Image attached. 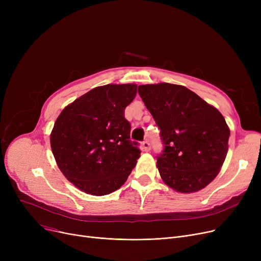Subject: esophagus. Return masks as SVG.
<instances>
[{
	"label": "esophagus",
	"mask_w": 261,
	"mask_h": 261,
	"mask_svg": "<svg viewBox=\"0 0 261 261\" xmlns=\"http://www.w3.org/2000/svg\"><path fill=\"white\" fill-rule=\"evenodd\" d=\"M142 149H143V151H146V152L149 151V150H150V143H149V141L143 142V144H142Z\"/></svg>",
	"instance_id": "esophagus-1"
}]
</instances>
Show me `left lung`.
Returning a JSON list of instances; mask_svg holds the SVG:
<instances>
[{"label":"left lung","mask_w":261,"mask_h":261,"mask_svg":"<svg viewBox=\"0 0 261 261\" xmlns=\"http://www.w3.org/2000/svg\"><path fill=\"white\" fill-rule=\"evenodd\" d=\"M139 94L161 130L162 180L183 194L207 186L228 150L229 128L222 114L183 86L162 82L139 87Z\"/></svg>","instance_id":"8db88e82"}]
</instances>
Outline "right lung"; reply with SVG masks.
I'll list each match as a JSON object with an SVG mask.
<instances>
[{"label": "right lung", "instance_id": "add662e5", "mask_svg": "<svg viewBox=\"0 0 261 261\" xmlns=\"http://www.w3.org/2000/svg\"><path fill=\"white\" fill-rule=\"evenodd\" d=\"M138 86L97 87L66 106L50 133L51 151L66 179L93 196L118 189L141 156L130 140L125 109Z\"/></svg>", "mask_w": 261, "mask_h": 261}]
</instances>
